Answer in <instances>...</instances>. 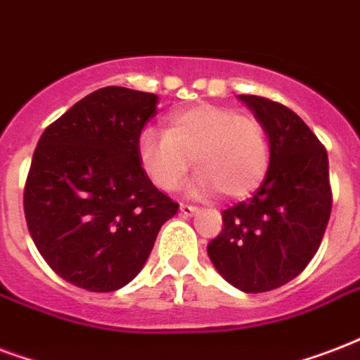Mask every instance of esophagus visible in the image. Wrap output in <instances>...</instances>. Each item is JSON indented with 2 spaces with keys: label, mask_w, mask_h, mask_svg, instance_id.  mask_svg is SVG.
<instances>
[{
  "label": "esophagus",
  "mask_w": 360,
  "mask_h": 360,
  "mask_svg": "<svg viewBox=\"0 0 360 360\" xmlns=\"http://www.w3.org/2000/svg\"><path fill=\"white\" fill-rule=\"evenodd\" d=\"M179 210L183 215H194V213H198V207L196 205H188V204H181Z\"/></svg>",
  "instance_id": "obj_1"
}]
</instances>
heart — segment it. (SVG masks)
<instances>
[{"label":"heart","instance_id":"1","mask_svg":"<svg viewBox=\"0 0 360 360\" xmlns=\"http://www.w3.org/2000/svg\"><path fill=\"white\" fill-rule=\"evenodd\" d=\"M137 158L162 191L177 188L194 164L200 172L188 191L207 194L217 188L224 198H241L264 179L268 139L255 117L202 103L175 113L168 131L145 128L137 137Z\"/></svg>","mask_w":360,"mask_h":360}]
</instances>
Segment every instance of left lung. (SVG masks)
Segmentation results:
<instances>
[{"instance_id": "1", "label": "left lung", "mask_w": 360, "mask_h": 360, "mask_svg": "<svg viewBox=\"0 0 360 360\" xmlns=\"http://www.w3.org/2000/svg\"><path fill=\"white\" fill-rule=\"evenodd\" d=\"M270 141L266 179L251 198L223 211L224 229L210 241L215 270L243 292H266L295 279L314 259L333 210L328 156L289 107L238 96Z\"/></svg>"}]
</instances>
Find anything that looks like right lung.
Listing matches in <instances>:
<instances>
[{"instance_id":"right-lung-1","label":"right lung","mask_w":360,"mask_h":360,"mask_svg":"<svg viewBox=\"0 0 360 360\" xmlns=\"http://www.w3.org/2000/svg\"><path fill=\"white\" fill-rule=\"evenodd\" d=\"M158 96L105 86L82 98L41 136L24 188L30 236L46 264L92 292L124 287L149 259L179 204L156 188L137 137Z\"/></svg>"}]
</instances>
